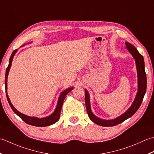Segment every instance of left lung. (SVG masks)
Listing matches in <instances>:
<instances>
[{"label":"left lung","instance_id":"1","mask_svg":"<svg viewBox=\"0 0 154 154\" xmlns=\"http://www.w3.org/2000/svg\"><path fill=\"white\" fill-rule=\"evenodd\" d=\"M125 46H126L128 51L130 52L131 56H133V58L135 59V62H136L137 73V85H138L137 86V92L136 97H135L132 104L131 105L129 109L126 112H124L123 114H122L116 118L112 119V120H103V119L96 116L93 114L90 106V94L88 92L85 90V103L87 113L88 114L90 120L97 125H102V126L104 127L114 126V125L120 124L131 116H132L140 108L143 99L144 95L146 94L147 87V78L145 72V64H144L143 57L142 54H140L137 50L131 44L125 42Z\"/></svg>","mask_w":154,"mask_h":154}]
</instances>
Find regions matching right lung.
<instances>
[{"label":"right lung","mask_w":154,"mask_h":154,"mask_svg":"<svg viewBox=\"0 0 154 154\" xmlns=\"http://www.w3.org/2000/svg\"><path fill=\"white\" fill-rule=\"evenodd\" d=\"M29 44V43H28ZM24 45L23 46H24ZM18 51V50H15L13 52H12L11 56L10 59H9V64L8 67L7 68V70H6V74H5V90H6V94H7V100L9 103V105L11 106V107L12 108V110L17 114L18 116H19L22 120H24V122H26V124L31 125H34V126H38V127H45V126H48V125H51L55 124L56 122H57L60 116V112L62 109V104H63V102L65 99V97L70 92L71 90H72L74 89V87H71L69 88L68 89H66L65 90L62 91L61 92L60 94V96L58 100V102H57V105H56V107L54 109V112L52 113V114H51L48 116H46L45 118H36V117H30L29 116H26L24 114H22L19 111H18L17 109H16L13 105L12 104V103L11 102L10 99H9V97L8 96L7 94V78H8V75L9 73V71H10V68L11 67L12 65V60H13L14 56L15 55L16 52Z\"/></svg>","instance_id":"obj_1"}]
</instances>
